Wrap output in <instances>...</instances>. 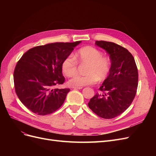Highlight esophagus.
I'll list each match as a JSON object with an SVG mask.
<instances>
[{
    "label": "esophagus",
    "instance_id": "1",
    "mask_svg": "<svg viewBox=\"0 0 156 156\" xmlns=\"http://www.w3.org/2000/svg\"><path fill=\"white\" fill-rule=\"evenodd\" d=\"M73 89H77V90H80V89H82L83 87H73Z\"/></svg>",
    "mask_w": 156,
    "mask_h": 156
}]
</instances>
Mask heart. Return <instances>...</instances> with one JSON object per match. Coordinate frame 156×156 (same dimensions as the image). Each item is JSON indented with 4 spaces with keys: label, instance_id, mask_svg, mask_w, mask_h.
Returning <instances> with one entry per match:
<instances>
[{
    "label": "heart",
    "instance_id": "b5f03b06",
    "mask_svg": "<svg viewBox=\"0 0 156 156\" xmlns=\"http://www.w3.org/2000/svg\"><path fill=\"white\" fill-rule=\"evenodd\" d=\"M66 56L61 64V69L67 77H72L77 72V63L87 64L84 72L86 74L76 75L69 81V84L73 87H79L96 83L98 79L105 80L111 69L110 59L103 56L102 52L91 46L80 49L75 54Z\"/></svg>",
    "mask_w": 156,
    "mask_h": 156
}]
</instances>
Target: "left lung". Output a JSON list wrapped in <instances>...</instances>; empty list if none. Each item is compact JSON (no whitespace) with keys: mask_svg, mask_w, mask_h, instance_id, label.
Returning <instances> with one entry per match:
<instances>
[{"mask_svg":"<svg viewBox=\"0 0 156 156\" xmlns=\"http://www.w3.org/2000/svg\"><path fill=\"white\" fill-rule=\"evenodd\" d=\"M95 44L109 55L111 69L99 90L88 102L89 108L101 118L111 119L123 113L133 101L138 87V69L128 50L110 41Z\"/></svg>","mask_w":156,"mask_h":156,"instance_id":"1","label":"left lung"}]
</instances>
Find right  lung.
I'll list each match as a JSON object with an SVG mask.
<instances>
[{"label":"right lung","instance_id":"add662e5","mask_svg":"<svg viewBox=\"0 0 156 156\" xmlns=\"http://www.w3.org/2000/svg\"><path fill=\"white\" fill-rule=\"evenodd\" d=\"M81 42L36 46L18 61L13 73L15 90L23 104L32 112L49 115L62 105L69 88H53L64 83L61 64Z\"/></svg>","mask_w":156,"mask_h":156}]
</instances>
